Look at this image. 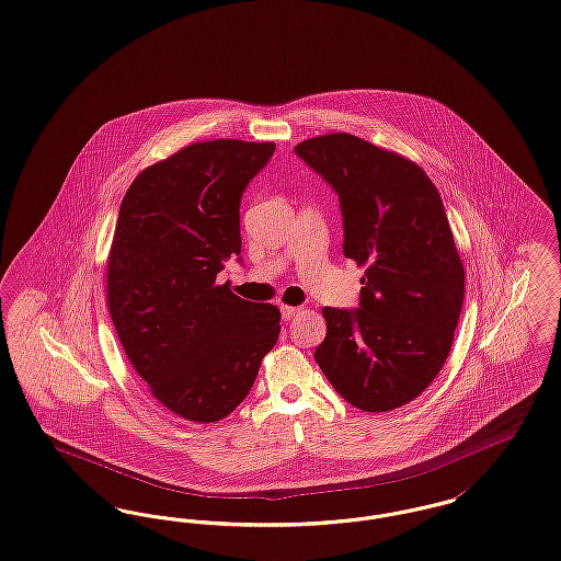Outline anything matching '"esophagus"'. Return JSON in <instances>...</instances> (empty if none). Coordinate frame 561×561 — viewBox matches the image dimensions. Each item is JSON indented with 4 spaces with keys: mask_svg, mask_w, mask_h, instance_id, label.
<instances>
[{
    "mask_svg": "<svg viewBox=\"0 0 561 561\" xmlns=\"http://www.w3.org/2000/svg\"><path fill=\"white\" fill-rule=\"evenodd\" d=\"M302 309L300 307H293V305H282V318L284 320H290V318H295L298 316Z\"/></svg>",
    "mask_w": 561,
    "mask_h": 561,
    "instance_id": "esophagus-1",
    "label": "esophagus"
}]
</instances>
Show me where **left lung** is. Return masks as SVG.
I'll return each mask as SVG.
<instances>
[{
	"label": "left lung",
	"instance_id": "1",
	"mask_svg": "<svg viewBox=\"0 0 561 561\" xmlns=\"http://www.w3.org/2000/svg\"><path fill=\"white\" fill-rule=\"evenodd\" d=\"M295 150L336 191L343 254L364 268L358 309H322L313 358L350 404L392 411L434 381L460 320L463 266L443 201L422 167L356 135Z\"/></svg>",
	"mask_w": 561,
	"mask_h": 561
}]
</instances>
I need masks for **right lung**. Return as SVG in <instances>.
<instances>
[{"instance_id":"obj_1","label":"right lung","mask_w":561,"mask_h":561,"mask_svg":"<svg viewBox=\"0 0 561 561\" xmlns=\"http://www.w3.org/2000/svg\"><path fill=\"white\" fill-rule=\"evenodd\" d=\"M273 141L211 139L146 167L121 203L105 298L121 345L182 420L211 424L248 396L279 336V309L216 277L241 252L239 201Z\"/></svg>"}]
</instances>
